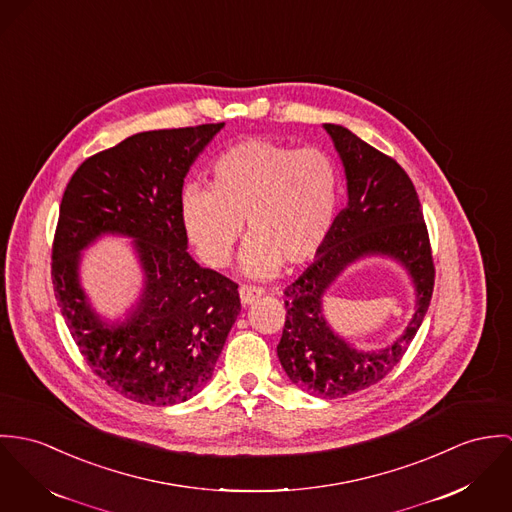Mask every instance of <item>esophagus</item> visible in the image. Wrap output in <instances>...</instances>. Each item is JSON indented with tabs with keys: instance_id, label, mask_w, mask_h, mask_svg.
<instances>
[{
	"instance_id": "esophagus-1",
	"label": "esophagus",
	"mask_w": 512,
	"mask_h": 512,
	"mask_svg": "<svg viewBox=\"0 0 512 512\" xmlns=\"http://www.w3.org/2000/svg\"><path fill=\"white\" fill-rule=\"evenodd\" d=\"M263 288L259 286H251V284H241L239 286V298L243 304H253L259 296H263Z\"/></svg>"
}]
</instances>
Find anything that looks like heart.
I'll return each instance as SVG.
<instances>
[{"label":"heart","instance_id":"obj_1","mask_svg":"<svg viewBox=\"0 0 512 512\" xmlns=\"http://www.w3.org/2000/svg\"><path fill=\"white\" fill-rule=\"evenodd\" d=\"M212 174L214 186L192 184L180 198L186 235L206 265H228L245 220L247 275L306 265L326 247L341 196L340 169L326 151L245 139L216 157Z\"/></svg>","mask_w":512,"mask_h":512}]
</instances>
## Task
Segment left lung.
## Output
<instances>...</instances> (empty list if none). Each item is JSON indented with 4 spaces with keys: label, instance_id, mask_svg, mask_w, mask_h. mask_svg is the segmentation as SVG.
I'll use <instances>...</instances> for the list:
<instances>
[{
    "label": "left lung",
    "instance_id": "left-lung-1",
    "mask_svg": "<svg viewBox=\"0 0 512 512\" xmlns=\"http://www.w3.org/2000/svg\"><path fill=\"white\" fill-rule=\"evenodd\" d=\"M340 153L349 202L316 261L284 288L283 338L277 355L288 379L322 398L359 393L385 379L414 340L434 290V257L416 188L397 161L349 129L324 125ZM379 252L400 260L417 288V312L405 334L381 352H357L338 339L321 314V296L353 260Z\"/></svg>",
    "mask_w": 512,
    "mask_h": 512
}]
</instances>
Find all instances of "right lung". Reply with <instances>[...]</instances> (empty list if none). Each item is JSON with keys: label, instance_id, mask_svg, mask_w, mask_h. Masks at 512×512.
Instances as JSON below:
<instances>
[{"label": "right lung", "instance_id": "1", "mask_svg": "<svg viewBox=\"0 0 512 512\" xmlns=\"http://www.w3.org/2000/svg\"><path fill=\"white\" fill-rule=\"evenodd\" d=\"M222 127L131 135L88 157L60 202L51 277L64 322L92 373L141 404L200 393L241 310L237 283L188 255L180 218L184 176ZM102 232L133 236L146 271L144 296L121 327L102 323L77 283L79 251Z\"/></svg>", "mask_w": 512, "mask_h": 512}]
</instances>
